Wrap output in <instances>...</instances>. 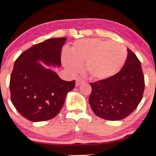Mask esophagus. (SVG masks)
I'll list each match as a JSON object with an SVG mask.
<instances>
[{"label": "esophagus", "mask_w": 156, "mask_h": 156, "mask_svg": "<svg viewBox=\"0 0 156 156\" xmlns=\"http://www.w3.org/2000/svg\"><path fill=\"white\" fill-rule=\"evenodd\" d=\"M84 80H82L81 78H76V86H79L82 83H83Z\"/></svg>", "instance_id": "34e87169"}]
</instances>
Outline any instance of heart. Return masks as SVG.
<instances>
[{"instance_id":"heart-1","label":"heart","mask_w":156,"mask_h":156,"mask_svg":"<svg viewBox=\"0 0 156 156\" xmlns=\"http://www.w3.org/2000/svg\"><path fill=\"white\" fill-rule=\"evenodd\" d=\"M127 56V48L122 43L88 38L74 43L68 54H64L63 63L70 72L76 73L80 63H86V71L91 78L103 80L119 72Z\"/></svg>"}]
</instances>
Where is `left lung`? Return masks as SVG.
I'll return each mask as SVG.
<instances>
[{"label":"left lung","mask_w":156,"mask_h":156,"mask_svg":"<svg viewBox=\"0 0 156 156\" xmlns=\"http://www.w3.org/2000/svg\"><path fill=\"white\" fill-rule=\"evenodd\" d=\"M89 103L93 113L108 120H120L132 113L141 101L144 76L140 62L128 48L121 70L106 79L91 83Z\"/></svg>","instance_id":"1"}]
</instances>
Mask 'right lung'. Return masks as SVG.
<instances>
[{"label": "right lung", "instance_id": "right-lung-1", "mask_svg": "<svg viewBox=\"0 0 156 156\" xmlns=\"http://www.w3.org/2000/svg\"><path fill=\"white\" fill-rule=\"evenodd\" d=\"M66 38H50L20 55L10 76V99L20 115L30 121L52 119L61 111L75 80H62L43 66L61 67V53Z\"/></svg>", "mask_w": 156, "mask_h": 156}]
</instances>
